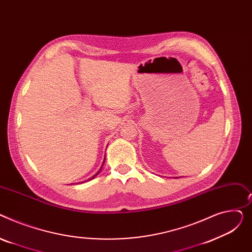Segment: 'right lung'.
<instances>
[{"mask_svg":"<svg viewBox=\"0 0 252 252\" xmlns=\"http://www.w3.org/2000/svg\"><path fill=\"white\" fill-rule=\"evenodd\" d=\"M103 161H105V160H103ZM102 165H103V164H102ZM100 169H101V168H100ZM100 169H99V171H98V172H97V173H96L94 176H93V178H91V179H94V177H95V176H96V175H97V174L100 172Z\"/></svg>","mask_w":252,"mask_h":252,"instance_id":"obj_1","label":"right lung"}]
</instances>
